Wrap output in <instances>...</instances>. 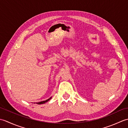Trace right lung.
<instances>
[{"instance_id":"1","label":"right lung","mask_w":128,"mask_h":128,"mask_svg":"<svg viewBox=\"0 0 128 128\" xmlns=\"http://www.w3.org/2000/svg\"><path fill=\"white\" fill-rule=\"evenodd\" d=\"M51 98H52V97L48 99V100H43V101H41V102H38V103H37V104H43V103H45L46 102H48V100H50V99H51Z\"/></svg>"}]
</instances>
